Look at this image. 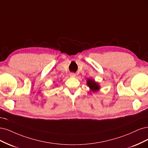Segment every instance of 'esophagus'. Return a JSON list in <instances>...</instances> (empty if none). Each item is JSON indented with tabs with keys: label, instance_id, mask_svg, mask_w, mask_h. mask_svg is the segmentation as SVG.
<instances>
[{
	"label": "esophagus",
	"instance_id": "obj_1",
	"mask_svg": "<svg viewBox=\"0 0 148 148\" xmlns=\"http://www.w3.org/2000/svg\"><path fill=\"white\" fill-rule=\"evenodd\" d=\"M69 75H70V77H74L75 76V74L74 73H71L69 74Z\"/></svg>",
	"mask_w": 148,
	"mask_h": 148
}]
</instances>
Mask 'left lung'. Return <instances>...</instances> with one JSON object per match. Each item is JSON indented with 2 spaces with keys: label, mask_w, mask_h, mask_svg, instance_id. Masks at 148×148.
I'll return each mask as SVG.
<instances>
[{
  "label": "left lung",
  "mask_w": 148,
  "mask_h": 148,
  "mask_svg": "<svg viewBox=\"0 0 148 148\" xmlns=\"http://www.w3.org/2000/svg\"><path fill=\"white\" fill-rule=\"evenodd\" d=\"M87 85L89 86L90 88L91 89L93 92H97V90L99 89V87L98 84L95 82L93 80L88 79L87 80Z\"/></svg>",
  "instance_id": "8db88e82"
}]
</instances>
